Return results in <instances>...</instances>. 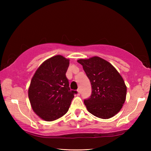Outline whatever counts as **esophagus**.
<instances>
[{"label": "esophagus", "instance_id": "1", "mask_svg": "<svg viewBox=\"0 0 151 151\" xmlns=\"http://www.w3.org/2000/svg\"><path fill=\"white\" fill-rule=\"evenodd\" d=\"M77 91H78V95H81V89H78Z\"/></svg>", "mask_w": 151, "mask_h": 151}]
</instances>
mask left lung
I'll return each instance as SVG.
<instances>
[{
	"label": "left lung",
	"instance_id": "obj_1",
	"mask_svg": "<svg viewBox=\"0 0 151 151\" xmlns=\"http://www.w3.org/2000/svg\"><path fill=\"white\" fill-rule=\"evenodd\" d=\"M77 62L91 84V95L84 101L88 111L101 119L114 116L126 99L127 87L120 74L111 63L97 56Z\"/></svg>",
	"mask_w": 151,
	"mask_h": 151
}]
</instances>
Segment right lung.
Wrapping results in <instances>:
<instances>
[{
  "label": "right lung",
  "instance_id": "right-lung-1",
  "mask_svg": "<svg viewBox=\"0 0 151 151\" xmlns=\"http://www.w3.org/2000/svg\"><path fill=\"white\" fill-rule=\"evenodd\" d=\"M69 60L57 55L41 64L32 78L28 97L38 116L52 121L65 115L76 91L70 90L65 73Z\"/></svg>",
  "mask_w": 151,
  "mask_h": 151
}]
</instances>
